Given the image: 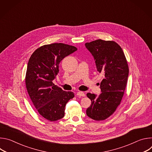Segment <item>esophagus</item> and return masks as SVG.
Segmentation results:
<instances>
[{
    "label": "esophagus",
    "instance_id": "esophagus-1",
    "mask_svg": "<svg viewBox=\"0 0 152 152\" xmlns=\"http://www.w3.org/2000/svg\"><path fill=\"white\" fill-rule=\"evenodd\" d=\"M77 96H81V97H85V93H84L83 92H82V91H79V92H77Z\"/></svg>",
    "mask_w": 152,
    "mask_h": 152
}]
</instances>
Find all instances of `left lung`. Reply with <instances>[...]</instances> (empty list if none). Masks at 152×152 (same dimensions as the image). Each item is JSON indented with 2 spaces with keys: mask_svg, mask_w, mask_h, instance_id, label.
I'll return each mask as SVG.
<instances>
[{
  "mask_svg": "<svg viewBox=\"0 0 152 152\" xmlns=\"http://www.w3.org/2000/svg\"><path fill=\"white\" fill-rule=\"evenodd\" d=\"M85 45L94 59L97 72L104 77L99 96L86 94L91 104L86 113L94 120H103L111 115L120 104L129 75L128 65L122 49L113 41L97 39Z\"/></svg>",
  "mask_w": 152,
  "mask_h": 152,
  "instance_id": "obj_1",
  "label": "left lung"
}]
</instances>
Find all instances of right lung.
Listing matches in <instances>:
<instances>
[{
  "label": "right lung",
  "mask_w": 152,
  "mask_h": 152,
  "mask_svg": "<svg viewBox=\"0 0 152 152\" xmlns=\"http://www.w3.org/2000/svg\"><path fill=\"white\" fill-rule=\"evenodd\" d=\"M77 49L63 43H53L37 49L28 61L25 82L29 97L39 114L55 121L65 114L66 103L74 97L53 83L59 72V62Z\"/></svg>",
  "instance_id": "obj_1"
}]
</instances>
